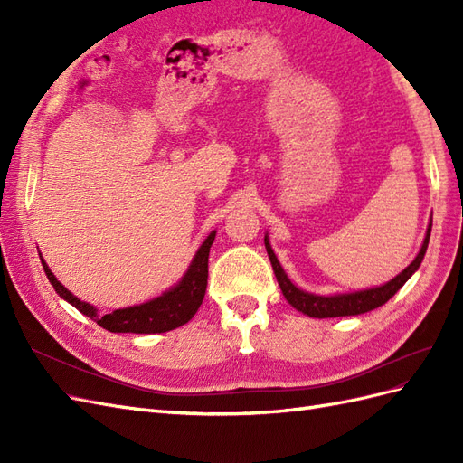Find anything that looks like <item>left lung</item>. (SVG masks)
<instances>
[{
    "mask_svg": "<svg viewBox=\"0 0 463 463\" xmlns=\"http://www.w3.org/2000/svg\"><path fill=\"white\" fill-rule=\"evenodd\" d=\"M430 228H432V220L429 222L425 240H423L421 249H419L417 257L411 260L410 266H405V269L396 278H392L390 282H386L383 286H376V288H369V289L352 291V293H334V296H318V293L305 291L293 284L288 278L286 270L282 269V264H279L276 253L272 250L269 233L264 235V247H266V253H269V259L272 262V270L276 274L278 286H279V289H282L284 298L288 299V303L293 307V309H298L299 313H303L307 317H313V318H334V317L369 313V311L376 309V307L384 305L392 296H394V293L417 272L419 266H421L423 257L427 253Z\"/></svg>",
    "mask_w": 463,
    "mask_h": 463,
    "instance_id": "8db88e82",
    "label": "left lung"
}]
</instances>
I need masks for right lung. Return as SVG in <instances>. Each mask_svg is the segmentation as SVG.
I'll return each mask as SVG.
<instances>
[{
	"instance_id": "right-lung-1",
	"label": "right lung",
	"mask_w": 463,
	"mask_h": 463,
	"mask_svg": "<svg viewBox=\"0 0 463 463\" xmlns=\"http://www.w3.org/2000/svg\"><path fill=\"white\" fill-rule=\"evenodd\" d=\"M214 237H216V232H210V235L203 241V245L197 249V253H194L185 274L181 276V279L175 286L165 289L162 296L141 305L116 309L102 317L94 305L80 301L61 282H58V278L53 276L44 259L40 260H42V269H44L55 293H58L60 298H63L67 303H71L82 315L96 320L102 328L109 332L160 334V332H170L174 328L184 326L185 322H189L194 317V313L199 311V307L204 299V291H206L208 253H210V247L214 243Z\"/></svg>"
}]
</instances>
